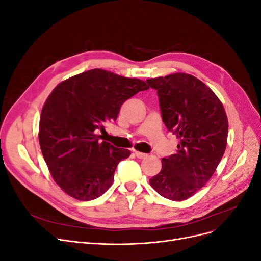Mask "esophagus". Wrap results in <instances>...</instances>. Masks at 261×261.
<instances>
[{"mask_svg":"<svg viewBox=\"0 0 261 261\" xmlns=\"http://www.w3.org/2000/svg\"><path fill=\"white\" fill-rule=\"evenodd\" d=\"M134 153L136 154V156L138 158V159H145V158H147V153H143V152H139V151H134Z\"/></svg>","mask_w":261,"mask_h":261,"instance_id":"esophagus-1","label":"esophagus"}]
</instances>
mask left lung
<instances>
[{
	"mask_svg": "<svg viewBox=\"0 0 261 261\" xmlns=\"http://www.w3.org/2000/svg\"><path fill=\"white\" fill-rule=\"evenodd\" d=\"M156 90L162 121L179 139L176 153L162 159V169L149 179L164 198L185 200L207 183L226 148L227 117L209 87L188 74L146 81Z\"/></svg>",
	"mask_w": 261,
	"mask_h": 261,
	"instance_id": "obj_1",
	"label": "left lung"
}]
</instances>
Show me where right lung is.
<instances>
[{
  "mask_svg": "<svg viewBox=\"0 0 261 261\" xmlns=\"http://www.w3.org/2000/svg\"><path fill=\"white\" fill-rule=\"evenodd\" d=\"M145 82L94 68L62 82L42 108L39 143L54 180L73 198L87 201L105 194L127 149L100 141L99 132L115 122L122 105Z\"/></svg>",
  "mask_w": 261,
  "mask_h": 261,
  "instance_id": "obj_1",
  "label": "right lung"
}]
</instances>
